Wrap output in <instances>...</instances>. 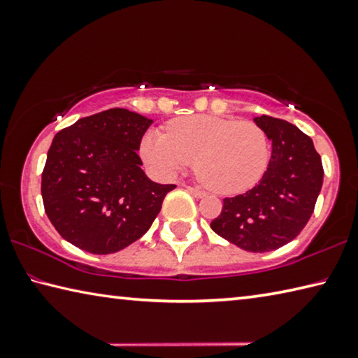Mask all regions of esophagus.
I'll list each match as a JSON object with an SVG mask.
<instances>
[{"instance_id": "1", "label": "esophagus", "mask_w": 358, "mask_h": 358, "mask_svg": "<svg viewBox=\"0 0 358 358\" xmlns=\"http://www.w3.org/2000/svg\"><path fill=\"white\" fill-rule=\"evenodd\" d=\"M185 187L192 194L194 197H203L205 196V192L202 189H199V187H192V186H186V185H185Z\"/></svg>"}]
</instances>
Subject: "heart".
<instances>
[{"instance_id": "heart-1", "label": "heart", "mask_w": 358, "mask_h": 358, "mask_svg": "<svg viewBox=\"0 0 358 358\" xmlns=\"http://www.w3.org/2000/svg\"><path fill=\"white\" fill-rule=\"evenodd\" d=\"M138 151L151 172L167 178L196 159L199 180L217 194L251 189L270 161L268 137L259 124L211 115L173 120L167 132L150 129Z\"/></svg>"}]
</instances>
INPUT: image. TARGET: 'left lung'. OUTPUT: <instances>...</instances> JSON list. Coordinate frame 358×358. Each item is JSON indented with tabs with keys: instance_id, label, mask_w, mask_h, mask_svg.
Returning a JSON list of instances; mask_svg holds the SVG:
<instances>
[{
	"instance_id": "left-lung-1",
	"label": "left lung",
	"mask_w": 358,
	"mask_h": 358,
	"mask_svg": "<svg viewBox=\"0 0 358 358\" xmlns=\"http://www.w3.org/2000/svg\"><path fill=\"white\" fill-rule=\"evenodd\" d=\"M254 121L271 141L268 167L252 189L224 199L210 226L241 250L266 252L292 241L310 221L324 169L311 137L296 126L268 115Z\"/></svg>"
}]
</instances>
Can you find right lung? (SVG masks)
Wrapping results in <instances>:
<instances>
[{"mask_svg": "<svg viewBox=\"0 0 358 358\" xmlns=\"http://www.w3.org/2000/svg\"><path fill=\"white\" fill-rule=\"evenodd\" d=\"M153 120L126 108L85 117L53 137L41 192L62 237L92 254L129 246L151 227L175 185L151 181L137 155Z\"/></svg>", "mask_w": 358, "mask_h": 358, "instance_id": "add662e5", "label": "right lung"}]
</instances>
